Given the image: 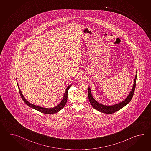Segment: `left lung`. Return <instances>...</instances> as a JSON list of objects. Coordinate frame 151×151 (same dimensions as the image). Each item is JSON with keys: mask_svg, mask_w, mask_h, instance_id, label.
<instances>
[{"mask_svg": "<svg viewBox=\"0 0 151 151\" xmlns=\"http://www.w3.org/2000/svg\"><path fill=\"white\" fill-rule=\"evenodd\" d=\"M136 80H137V74L135 75V78L134 80V83L133 85L131 91L129 92V95L125 99L124 101L120 102L116 104L113 105L111 106H107L104 105L102 104L99 102H97L93 97H92L91 94V91L89 87L88 88V98L89 99V102L91 104L93 108L95 109L96 110H98L99 112H101L104 114H114V112L119 110L122 108H123L125 106H126L129 103L132 99L135 90V84H136Z\"/></svg>", "mask_w": 151, "mask_h": 151, "instance_id": "8db88e82", "label": "left lung"}]
</instances>
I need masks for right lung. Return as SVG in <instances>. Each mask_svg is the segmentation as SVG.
Here are the masks:
<instances>
[{
    "mask_svg": "<svg viewBox=\"0 0 151 151\" xmlns=\"http://www.w3.org/2000/svg\"><path fill=\"white\" fill-rule=\"evenodd\" d=\"M18 85V87L19 91V93L21 96V97L22 99V100L24 101V102H25L26 104L28 106H29V107L34 109L35 110H37V111H39L41 113L43 114H55L58 112L60 111L62 108H63L65 106V105L66 104L67 102V98H68V91L69 89L70 88V86H68L66 89H65V92L64 95H63V97L62 100L61 102H60V103L59 105H58L57 106H56L55 107L52 108H42V107H40L38 106L37 105H35L34 104H32L30 103L29 102H28L25 99V97H24L23 95L22 94V91L20 89L19 87L18 86V84L17 83Z\"/></svg>",
    "mask_w": 151,
    "mask_h": 151,
    "instance_id": "1",
    "label": "right lung"
}]
</instances>
